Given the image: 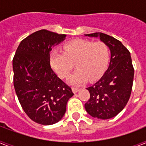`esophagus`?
Wrapping results in <instances>:
<instances>
[{
    "label": "esophagus",
    "mask_w": 146,
    "mask_h": 146,
    "mask_svg": "<svg viewBox=\"0 0 146 146\" xmlns=\"http://www.w3.org/2000/svg\"><path fill=\"white\" fill-rule=\"evenodd\" d=\"M80 90V89H79V88H75V87H73V88H72V91H73V93H76V92H78Z\"/></svg>",
    "instance_id": "34e87169"
}]
</instances>
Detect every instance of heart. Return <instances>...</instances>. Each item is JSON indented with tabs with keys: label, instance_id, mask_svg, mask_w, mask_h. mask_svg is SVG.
<instances>
[{
	"label": "heart",
	"instance_id": "b5f03b06",
	"mask_svg": "<svg viewBox=\"0 0 146 146\" xmlns=\"http://www.w3.org/2000/svg\"><path fill=\"white\" fill-rule=\"evenodd\" d=\"M109 49L104 42L77 39L66 44L64 50L55 48L50 54V64L60 78L66 77L74 64L77 70L67 79L72 86H80L88 80L102 77L108 64Z\"/></svg>",
	"mask_w": 146,
	"mask_h": 146
}]
</instances>
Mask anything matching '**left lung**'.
Returning <instances> with one entry per match:
<instances>
[{"label": "left lung", "instance_id": "1", "mask_svg": "<svg viewBox=\"0 0 146 146\" xmlns=\"http://www.w3.org/2000/svg\"><path fill=\"white\" fill-rule=\"evenodd\" d=\"M85 35L99 38L111 51L108 68L98 82L87 88L90 98L85 104L92 117L108 120L117 115L130 97L134 76L131 56L120 41L110 35L102 33Z\"/></svg>", "mask_w": 146, "mask_h": 146}]
</instances>
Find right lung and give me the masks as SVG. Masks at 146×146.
<instances>
[{"label":"right lung","instance_id":"right-lung-1","mask_svg":"<svg viewBox=\"0 0 146 146\" xmlns=\"http://www.w3.org/2000/svg\"><path fill=\"white\" fill-rule=\"evenodd\" d=\"M66 35L42 29L24 38L13 60V85L19 102L31 120L51 125L61 120L71 88L52 70L50 52Z\"/></svg>","mask_w":146,"mask_h":146}]
</instances>
